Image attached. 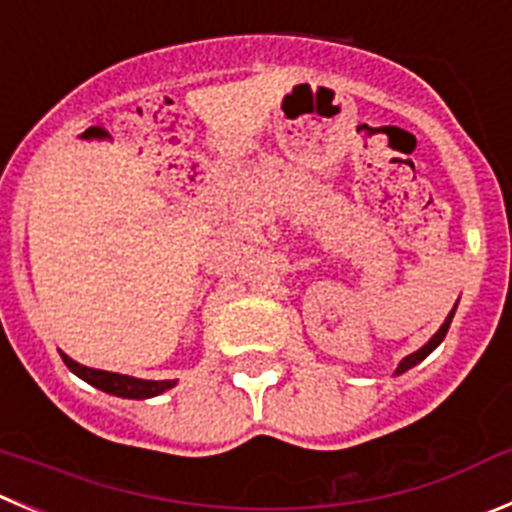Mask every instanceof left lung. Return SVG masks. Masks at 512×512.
Wrapping results in <instances>:
<instances>
[{
	"instance_id": "8db88e82",
	"label": "left lung",
	"mask_w": 512,
	"mask_h": 512,
	"mask_svg": "<svg viewBox=\"0 0 512 512\" xmlns=\"http://www.w3.org/2000/svg\"><path fill=\"white\" fill-rule=\"evenodd\" d=\"M452 315H455V308H452V313L447 315V321L442 323V328H439V331L434 333V338H432V341L427 343V346H422V348H419V351H414L412 356H407V358H404V361H401V364H399V369H396V374H404V371H407V369H412V366H417L419 361H422V358H427L429 353H432L434 348H437L439 343L444 341V336H447V331H450Z\"/></svg>"
}]
</instances>
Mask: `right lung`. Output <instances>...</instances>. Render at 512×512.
<instances>
[{
  "label": "right lung",
  "instance_id": "1",
  "mask_svg": "<svg viewBox=\"0 0 512 512\" xmlns=\"http://www.w3.org/2000/svg\"><path fill=\"white\" fill-rule=\"evenodd\" d=\"M62 361H65V366H68L73 374H78L80 379H85L88 384L98 386V389L108 391V394L123 396V399H148V396H156L174 386V381H143L136 379V376L90 369V366L78 364V361H73V358L65 356V353H62Z\"/></svg>",
  "mask_w": 512,
  "mask_h": 512
}]
</instances>
